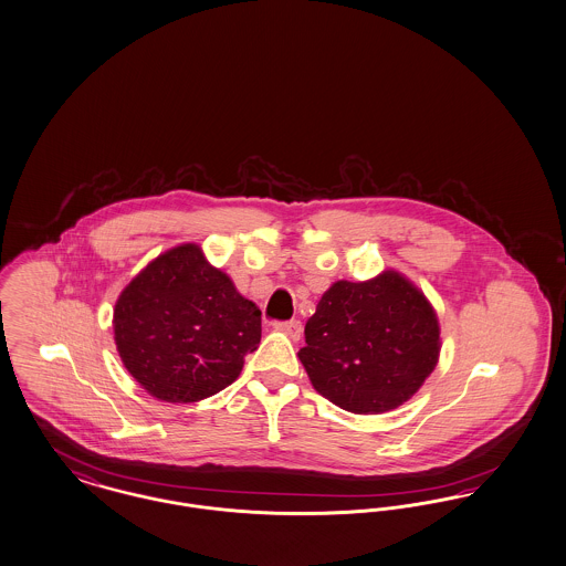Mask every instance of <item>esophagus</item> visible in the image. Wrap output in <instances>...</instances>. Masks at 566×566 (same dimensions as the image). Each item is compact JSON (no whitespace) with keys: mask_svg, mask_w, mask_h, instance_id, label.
I'll list each match as a JSON object with an SVG mask.
<instances>
[{"mask_svg":"<svg viewBox=\"0 0 566 566\" xmlns=\"http://www.w3.org/2000/svg\"><path fill=\"white\" fill-rule=\"evenodd\" d=\"M276 327L281 329V332H285L290 338H294L297 340L300 336H302V324L297 322V319H292V322H281V324H276Z\"/></svg>","mask_w":566,"mask_h":566,"instance_id":"obj_1","label":"esophagus"}]
</instances>
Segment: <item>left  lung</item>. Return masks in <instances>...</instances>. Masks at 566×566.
Instances as JSON below:
<instances>
[{
    "mask_svg": "<svg viewBox=\"0 0 566 566\" xmlns=\"http://www.w3.org/2000/svg\"><path fill=\"white\" fill-rule=\"evenodd\" d=\"M297 357L313 387L336 407L377 416L407 402L430 377L441 327L428 297L396 270L336 281L304 326Z\"/></svg>",
    "mask_w": 566,
    "mask_h": 566,
    "instance_id": "left-lung-1",
    "label": "left lung"
}]
</instances>
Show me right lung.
<instances>
[{"instance_id": "1", "label": "right lung", "mask_w": 566, "mask_h": 566, "mask_svg": "<svg viewBox=\"0 0 566 566\" xmlns=\"http://www.w3.org/2000/svg\"><path fill=\"white\" fill-rule=\"evenodd\" d=\"M113 327L123 366L153 398L198 402L239 379L260 345L262 311L187 242L132 279Z\"/></svg>"}]
</instances>
